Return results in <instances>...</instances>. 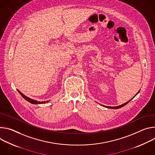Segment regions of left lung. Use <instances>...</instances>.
<instances>
[{
  "label": "left lung",
  "mask_w": 155,
  "mask_h": 155,
  "mask_svg": "<svg viewBox=\"0 0 155 155\" xmlns=\"http://www.w3.org/2000/svg\"><path fill=\"white\" fill-rule=\"evenodd\" d=\"M139 92H140V90H139V91L137 93V94L132 98V99H130V100H129L128 101H127V102H126V103H124V104H122V105H119V106H116V107H107V106H105V105H101L103 107H105V108H111V109H118V108H121V107H124V106H125L126 104H127L130 101V100H132L137 94H138L139 93Z\"/></svg>",
  "instance_id": "1"
}]
</instances>
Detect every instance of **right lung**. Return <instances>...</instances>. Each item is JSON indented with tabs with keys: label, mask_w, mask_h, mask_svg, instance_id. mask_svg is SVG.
<instances>
[{
	"label": "right lung",
	"mask_w": 155,
	"mask_h": 155,
	"mask_svg": "<svg viewBox=\"0 0 155 155\" xmlns=\"http://www.w3.org/2000/svg\"><path fill=\"white\" fill-rule=\"evenodd\" d=\"M17 91H18V92L20 93V94L26 100H27L28 101H29V103H31V104H35V105H36V104H45V103H46V102H48V101H37V100L31 99V98H30L26 97V95H24L23 94H22L19 90L17 89Z\"/></svg>",
	"instance_id": "1"
}]
</instances>
